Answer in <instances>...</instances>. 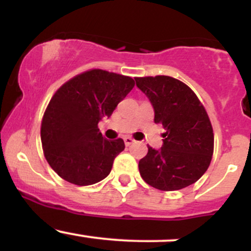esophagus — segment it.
Returning a JSON list of instances; mask_svg holds the SVG:
<instances>
[{
  "instance_id": "34e87169",
  "label": "esophagus",
  "mask_w": 251,
  "mask_h": 251,
  "mask_svg": "<svg viewBox=\"0 0 251 251\" xmlns=\"http://www.w3.org/2000/svg\"><path fill=\"white\" fill-rule=\"evenodd\" d=\"M124 142H125V145L126 146H129V145H131V144H133L135 140L133 139V138H131V137H126V138H124Z\"/></svg>"
}]
</instances>
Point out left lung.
I'll return each mask as SVG.
<instances>
[{
	"label": "left lung",
	"mask_w": 251,
	"mask_h": 251,
	"mask_svg": "<svg viewBox=\"0 0 251 251\" xmlns=\"http://www.w3.org/2000/svg\"><path fill=\"white\" fill-rule=\"evenodd\" d=\"M135 83L153 107L154 123L165 128L162 148L149 146L139 160L142 178L162 191L196 183L214 153V132L205 108L194 91L175 77H135Z\"/></svg>",
	"instance_id": "8db88e82"
}]
</instances>
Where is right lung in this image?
<instances>
[{
	"instance_id": "right-lung-1",
	"label": "right lung",
	"mask_w": 251,
	"mask_h": 251,
	"mask_svg": "<svg viewBox=\"0 0 251 251\" xmlns=\"http://www.w3.org/2000/svg\"><path fill=\"white\" fill-rule=\"evenodd\" d=\"M133 87L132 77L92 70L57 89L43 114L41 142L48 164L62 179L85 186L109 175L125 144L106 139L98 124Z\"/></svg>"
}]
</instances>
